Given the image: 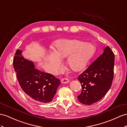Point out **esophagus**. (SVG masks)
Returning a JSON list of instances; mask_svg holds the SVG:
<instances>
[{
	"label": "esophagus",
	"mask_w": 127,
	"mask_h": 127,
	"mask_svg": "<svg viewBox=\"0 0 127 127\" xmlns=\"http://www.w3.org/2000/svg\"><path fill=\"white\" fill-rule=\"evenodd\" d=\"M69 80L67 78H63L61 80V83L63 84H66L67 83H69Z\"/></svg>",
	"instance_id": "obj_1"
}]
</instances>
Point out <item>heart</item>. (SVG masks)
Masks as SVG:
<instances>
[{"instance_id":"obj_1","label":"heart","mask_w":127,"mask_h":127,"mask_svg":"<svg viewBox=\"0 0 127 127\" xmlns=\"http://www.w3.org/2000/svg\"><path fill=\"white\" fill-rule=\"evenodd\" d=\"M55 54L47 57V66L51 73H56L61 69L62 62L67 58L66 64L73 72H79L86 67L95 53V48L90 43L78 39H62L53 44Z\"/></svg>"}]
</instances>
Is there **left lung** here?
Segmentation results:
<instances>
[{
  "instance_id": "obj_1",
  "label": "left lung",
  "mask_w": 127,
  "mask_h": 127,
  "mask_svg": "<svg viewBox=\"0 0 127 127\" xmlns=\"http://www.w3.org/2000/svg\"><path fill=\"white\" fill-rule=\"evenodd\" d=\"M114 61V54L107 46L103 54L80 74L78 79L82 85V91L77 96L80 102L92 105L106 95L112 84Z\"/></svg>"
}]
</instances>
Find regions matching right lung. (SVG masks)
Listing matches in <instances>:
<instances>
[{
    "label": "right lung",
    "instance_id": "right-lung-1",
    "mask_svg": "<svg viewBox=\"0 0 127 127\" xmlns=\"http://www.w3.org/2000/svg\"><path fill=\"white\" fill-rule=\"evenodd\" d=\"M20 49L16 51L13 62L22 90L36 101L51 102L61 84L60 79L53 74L35 69L34 63L25 59Z\"/></svg>",
    "mask_w": 127,
    "mask_h": 127
}]
</instances>
